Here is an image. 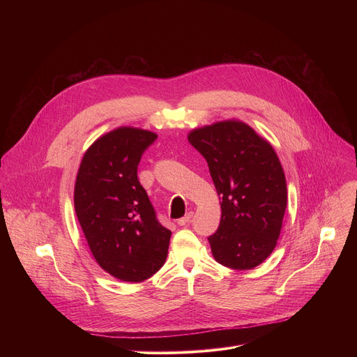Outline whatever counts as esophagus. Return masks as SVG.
<instances>
[{"label": "esophagus", "instance_id": "1", "mask_svg": "<svg viewBox=\"0 0 357 357\" xmlns=\"http://www.w3.org/2000/svg\"><path fill=\"white\" fill-rule=\"evenodd\" d=\"M193 218V212H189V213H186L183 218H181V219H178V225L179 226H185V225H188L189 222H190V219Z\"/></svg>", "mask_w": 357, "mask_h": 357}]
</instances>
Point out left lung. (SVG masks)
<instances>
[{
  "instance_id": "8db88e82",
  "label": "left lung",
  "mask_w": 357,
  "mask_h": 357,
  "mask_svg": "<svg viewBox=\"0 0 357 357\" xmlns=\"http://www.w3.org/2000/svg\"><path fill=\"white\" fill-rule=\"evenodd\" d=\"M189 142L205 157L222 219L209 237L215 260L233 270L260 266L277 245L287 208V182L268 141L238 120L192 130Z\"/></svg>"
}]
</instances>
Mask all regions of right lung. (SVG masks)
<instances>
[{
    "instance_id": "1",
    "label": "right lung",
    "mask_w": 357,
    "mask_h": 357,
    "mask_svg": "<svg viewBox=\"0 0 357 357\" xmlns=\"http://www.w3.org/2000/svg\"><path fill=\"white\" fill-rule=\"evenodd\" d=\"M157 134L120 127L84 152L75 183V211L97 264L121 281L141 282L165 263L171 230L141 186L137 168Z\"/></svg>"
}]
</instances>
